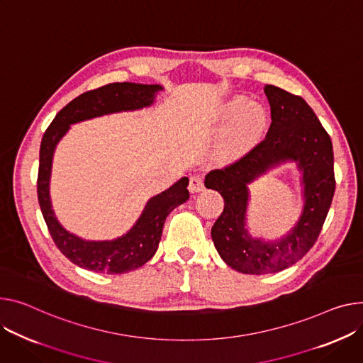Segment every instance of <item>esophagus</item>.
Returning a JSON list of instances; mask_svg holds the SVG:
<instances>
[{"mask_svg":"<svg viewBox=\"0 0 363 363\" xmlns=\"http://www.w3.org/2000/svg\"><path fill=\"white\" fill-rule=\"evenodd\" d=\"M204 188V182H203V178L200 175H194L189 178V185H188V189L191 192H200L203 191Z\"/></svg>","mask_w":363,"mask_h":363,"instance_id":"obj_1","label":"esophagus"}]
</instances>
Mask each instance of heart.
<instances>
[{
    "label": "heart",
    "instance_id": "heart-1",
    "mask_svg": "<svg viewBox=\"0 0 363 363\" xmlns=\"http://www.w3.org/2000/svg\"><path fill=\"white\" fill-rule=\"evenodd\" d=\"M244 96H233L223 104L220 116L223 121H232L223 138L220 153L223 157L244 152L261 134L265 125V113L258 105H247Z\"/></svg>",
    "mask_w": 363,
    "mask_h": 363
}]
</instances>
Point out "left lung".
<instances>
[{"label": "left lung", "instance_id": "obj_1", "mask_svg": "<svg viewBox=\"0 0 363 363\" xmlns=\"http://www.w3.org/2000/svg\"><path fill=\"white\" fill-rule=\"evenodd\" d=\"M272 108L265 138L235 163L214 169L204 185L220 192L225 208L211 228L222 259L244 274H270L299 261L315 244L333 201L334 156L328 133L315 112L301 98L280 87H264ZM296 161L303 172L304 208L296 226L276 241L252 238L245 229L247 184L280 162Z\"/></svg>", "mask_w": 363, "mask_h": 363}]
</instances>
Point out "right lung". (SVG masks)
Instances as JSON below:
<instances>
[{"instance_id": "right-lung-1", "label": "right lung", "mask_w": 363, "mask_h": 363, "mask_svg": "<svg viewBox=\"0 0 363 363\" xmlns=\"http://www.w3.org/2000/svg\"><path fill=\"white\" fill-rule=\"evenodd\" d=\"M163 87L159 84L112 83L86 91L64 106L42 137L39 152L38 200L48 229L58 250L82 269L123 274L146 264L157 251L167 214L189 199L188 178L184 177L171 188L152 197L135 225L123 236L112 240H84L65 230L57 220L50 196L52 157L57 144L71 124L108 113L137 111L150 106Z\"/></svg>"}]
</instances>
